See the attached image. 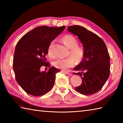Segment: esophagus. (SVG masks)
I'll return each mask as SVG.
<instances>
[{
  "label": "esophagus",
  "instance_id": "esophagus-1",
  "mask_svg": "<svg viewBox=\"0 0 123 123\" xmlns=\"http://www.w3.org/2000/svg\"><path fill=\"white\" fill-rule=\"evenodd\" d=\"M62 73L66 75H69V76L73 75V74L72 73H69V72H66V71H62Z\"/></svg>",
  "mask_w": 123,
  "mask_h": 123
}]
</instances>
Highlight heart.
Wrapping results in <instances>:
<instances>
[{
    "instance_id": "1",
    "label": "heart",
    "mask_w": 123,
    "mask_h": 123,
    "mask_svg": "<svg viewBox=\"0 0 123 123\" xmlns=\"http://www.w3.org/2000/svg\"><path fill=\"white\" fill-rule=\"evenodd\" d=\"M62 41L67 47L70 49V55L74 57V59L76 61H81L84 56V50L78 46V42L75 37L71 35H66L62 37ZM54 43V41L51 42L48 48V54L51 57L54 55L53 50ZM73 58L69 56L65 59L58 58L54 61L53 65L59 69L66 70L74 66L75 62Z\"/></svg>"
}]
</instances>
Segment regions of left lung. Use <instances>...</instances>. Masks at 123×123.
<instances>
[{
    "instance_id": "8db88e82",
    "label": "left lung",
    "mask_w": 123,
    "mask_h": 123,
    "mask_svg": "<svg viewBox=\"0 0 123 123\" xmlns=\"http://www.w3.org/2000/svg\"><path fill=\"white\" fill-rule=\"evenodd\" d=\"M67 30L78 37L84 48L82 61L74 73L82 78V84L75 88L84 95H91L100 90L109 78L110 57L103 39L91 31L80 25L68 27Z\"/></svg>"
}]
</instances>
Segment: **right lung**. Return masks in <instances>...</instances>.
Returning <instances> with one entry per match:
<instances>
[{
	"label": "right lung",
	"mask_w": 123,
	"mask_h": 123,
	"mask_svg": "<svg viewBox=\"0 0 123 123\" xmlns=\"http://www.w3.org/2000/svg\"><path fill=\"white\" fill-rule=\"evenodd\" d=\"M66 27L40 26L25 34L18 42L14 50L13 68L16 80L22 89L33 96H41L51 90L55 83L56 68L40 71L42 65L50 67L45 56L51 41Z\"/></svg>",
	"instance_id": "add662e5"
}]
</instances>
